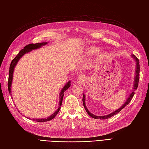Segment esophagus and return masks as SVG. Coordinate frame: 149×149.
Listing matches in <instances>:
<instances>
[{"mask_svg": "<svg viewBox=\"0 0 149 149\" xmlns=\"http://www.w3.org/2000/svg\"><path fill=\"white\" fill-rule=\"evenodd\" d=\"M78 78V79H79V80H80V81H84V79H85L84 76V75H83V74H80V75H79Z\"/></svg>", "mask_w": 149, "mask_h": 149, "instance_id": "obj_1", "label": "esophagus"}]
</instances>
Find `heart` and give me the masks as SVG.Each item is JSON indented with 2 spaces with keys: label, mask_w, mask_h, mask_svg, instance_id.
Segmentation results:
<instances>
[{
  "label": "heart",
  "mask_w": 149,
  "mask_h": 149,
  "mask_svg": "<svg viewBox=\"0 0 149 149\" xmlns=\"http://www.w3.org/2000/svg\"><path fill=\"white\" fill-rule=\"evenodd\" d=\"M93 51H94V52H97V51H98V48H93Z\"/></svg>",
  "instance_id": "b5f03b06"
}]
</instances>
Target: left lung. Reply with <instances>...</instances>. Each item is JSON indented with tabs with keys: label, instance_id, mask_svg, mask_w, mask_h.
<instances>
[{
	"label": "left lung",
	"instance_id": "8db88e82",
	"mask_svg": "<svg viewBox=\"0 0 149 149\" xmlns=\"http://www.w3.org/2000/svg\"><path fill=\"white\" fill-rule=\"evenodd\" d=\"M131 57L133 58V59L134 60V61H136V70H135V76H134V84H133V88L131 90V93L130 94V95L129 96V97H127V100H126V101L124 103V104L121 107H120L119 109H116V111H113L112 112H111V113L107 114V115H105V116H96V115H94L93 114H92L91 112H90L89 111V110L88 109V108L86 107V102H85V94H83V106H84V109L86 110V111L87 113L88 114L89 116H90L91 117V118H94V119H109L110 118H111V117H112L113 116L118 114L119 112L123 109H124V108L127 106L128 104L130 102V101H131V100L132 99L134 94H135V91L137 89V87H138V84H139V72H140V65H139V61L138 60V58L135 56L134 55H131Z\"/></svg>",
	"mask_w": 149,
	"mask_h": 149
}]
</instances>
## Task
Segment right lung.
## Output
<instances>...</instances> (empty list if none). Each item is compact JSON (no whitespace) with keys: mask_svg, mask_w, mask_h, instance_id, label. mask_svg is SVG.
Returning a JSON list of instances; mask_svg holds the SVG:
<instances>
[{"mask_svg":"<svg viewBox=\"0 0 149 149\" xmlns=\"http://www.w3.org/2000/svg\"><path fill=\"white\" fill-rule=\"evenodd\" d=\"M48 43V42H42V43H31L29 45H27L25 46L24 49H21L19 54L13 58V60L11 62V64L10 65L9 68V71H8V93L12 95V92H11V87H12V80H13V71H14L15 68L17 64V63L19 62L20 58L23 56L25 54L30 52L31 51L33 50V49H36L41 48L42 47ZM71 86V81H69L68 82H67V83L65 85V86L62 88L61 90L60 93V96H59V106H58V109L55 111V112L53 113L51 116H49V117L47 118H42V119H32L33 121L36 122H39V123H43V122H47L53 119L56 116V114L58 113V112L60 111L61 106L62 104V101H63V98L64 96V93ZM30 119V118H29Z\"/></svg>","mask_w":149,"mask_h":149,"instance_id":"right-lung-1","label":"right lung"}]
</instances>
